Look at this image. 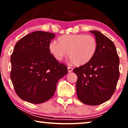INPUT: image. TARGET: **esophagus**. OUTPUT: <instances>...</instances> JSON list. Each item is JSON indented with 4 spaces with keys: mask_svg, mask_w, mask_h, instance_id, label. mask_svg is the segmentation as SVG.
<instances>
[{
    "mask_svg": "<svg viewBox=\"0 0 128 128\" xmlns=\"http://www.w3.org/2000/svg\"><path fill=\"white\" fill-rule=\"evenodd\" d=\"M67 69H68V73H70V72H72L73 69H72V68H71V67L68 66V68H67Z\"/></svg>",
    "mask_w": 128,
    "mask_h": 128,
    "instance_id": "esophagus-1",
    "label": "esophagus"
}]
</instances>
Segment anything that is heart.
I'll use <instances>...</instances> for the list:
<instances>
[{
    "label": "heart",
    "instance_id": "1",
    "mask_svg": "<svg viewBox=\"0 0 128 128\" xmlns=\"http://www.w3.org/2000/svg\"><path fill=\"white\" fill-rule=\"evenodd\" d=\"M58 41L59 43H50L48 49L58 61H62L68 54L71 62L77 66H83L90 62L96 54L97 42L91 35L65 34L58 38Z\"/></svg>",
    "mask_w": 128,
    "mask_h": 128
}]
</instances>
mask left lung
<instances>
[{"label": "left lung", "instance_id": "8db88e82", "mask_svg": "<svg viewBox=\"0 0 128 128\" xmlns=\"http://www.w3.org/2000/svg\"><path fill=\"white\" fill-rule=\"evenodd\" d=\"M97 42L95 55L90 62L76 68L77 97L87 105L97 106L111 98L116 90L120 72L116 47L107 36L97 30L90 31Z\"/></svg>", "mask_w": 128, "mask_h": 128}]
</instances>
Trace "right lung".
<instances>
[{
	"instance_id": "right-lung-1",
	"label": "right lung",
	"mask_w": 128,
	"mask_h": 128,
	"mask_svg": "<svg viewBox=\"0 0 128 128\" xmlns=\"http://www.w3.org/2000/svg\"><path fill=\"white\" fill-rule=\"evenodd\" d=\"M55 34L36 31L16 43L10 57V78L17 95L22 100L40 104L50 99L59 80L68 73L48 49Z\"/></svg>"
}]
</instances>
